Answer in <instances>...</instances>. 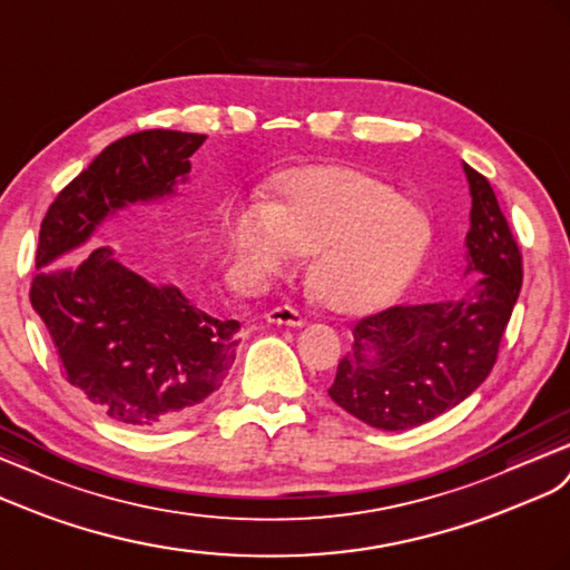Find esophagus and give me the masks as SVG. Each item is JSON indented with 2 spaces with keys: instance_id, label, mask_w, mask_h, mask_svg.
I'll return each mask as SVG.
<instances>
[{
  "instance_id": "esophagus-1",
  "label": "esophagus",
  "mask_w": 570,
  "mask_h": 570,
  "mask_svg": "<svg viewBox=\"0 0 570 570\" xmlns=\"http://www.w3.org/2000/svg\"><path fill=\"white\" fill-rule=\"evenodd\" d=\"M267 323L284 325V327H301L305 320L296 308H291V305H276V308L267 313Z\"/></svg>"
}]
</instances>
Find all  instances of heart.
<instances>
[{
    "instance_id": "heart-1",
    "label": "heart",
    "mask_w": 570,
    "mask_h": 570,
    "mask_svg": "<svg viewBox=\"0 0 570 570\" xmlns=\"http://www.w3.org/2000/svg\"><path fill=\"white\" fill-rule=\"evenodd\" d=\"M274 204L226 212L233 255L253 279L313 255L308 286L334 313L381 311L404 294L431 253L433 222L421 204L348 166H301L272 183Z\"/></svg>"
}]
</instances>
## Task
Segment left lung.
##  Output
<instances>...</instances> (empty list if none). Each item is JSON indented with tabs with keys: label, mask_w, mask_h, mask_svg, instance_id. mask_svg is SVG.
<instances>
[{
	"label": "left lung",
	"mask_w": 570,
	"mask_h": 570,
	"mask_svg": "<svg viewBox=\"0 0 570 570\" xmlns=\"http://www.w3.org/2000/svg\"><path fill=\"white\" fill-rule=\"evenodd\" d=\"M472 212L458 301L392 305L363 317L327 390L342 410L383 431H406L458 406L487 381L522 286V255L484 175L462 164Z\"/></svg>",
	"instance_id": "left-lung-1"
}]
</instances>
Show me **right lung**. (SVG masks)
I'll use <instances>...</instances> for the list:
<instances>
[{"mask_svg": "<svg viewBox=\"0 0 570 570\" xmlns=\"http://www.w3.org/2000/svg\"><path fill=\"white\" fill-rule=\"evenodd\" d=\"M207 135L144 129L100 151L40 224L31 305L62 375L112 421L160 429L202 410L236 361L238 320L209 315L178 286L146 282L112 247H81L127 204L154 202L187 180Z\"/></svg>", "mask_w": 570, "mask_h": 570, "instance_id": "1", "label": "right lung"}]
</instances>
